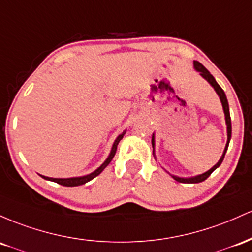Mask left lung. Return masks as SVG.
Listing matches in <instances>:
<instances>
[{
    "label": "left lung",
    "mask_w": 252,
    "mask_h": 252,
    "mask_svg": "<svg viewBox=\"0 0 252 252\" xmlns=\"http://www.w3.org/2000/svg\"><path fill=\"white\" fill-rule=\"evenodd\" d=\"M194 66L195 69L197 70V71L200 72V75L202 76L203 78H206L208 82L211 83V86L213 87L214 89H216V92L218 93V95H219L220 100H221V103H222V107H224V112H225V119H226V125H227V143H226V146H225V150H224V154H222L221 158L219 159V162H218L216 165L213 166V168L210 169L208 171H206L205 174L202 175H199V176H195V177H191V179H182V177H177V176H172L175 180L177 181V182H181V183H199V182H202V181H205L207 179L208 176L213 172L218 166L221 164L222 160H224V157H225V154L226 151H227V148H228V143H230V139H231V132H232V127H231V117H230V109H228V102H227V98H226V95L224 93V90L221 89V87L219 86V84L217 83V81L214 80L213 76L211 75L210 71H208L207 69H206L205 66L201 63H199V62L195 61L194 62ZM154 144H155V140H154V135H152V148H154Z\"/></svg>",
    "instance_id": "obj_1"
}]
</instances>
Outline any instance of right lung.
Returning <instances> with one entry per match:
<instances>
[{"mask_svg":"<svg viewBox=\"0 0 252 252\" xmlns=\"http://www.w3.org/2000/svg\"><path fill=\"white\" fill-rule=\"evenodd\" d=\"M125 133H126V132L124 131L123 133L119 135V137L117 138V140H115L114 144H113L111 155H109V157L107 158L106 162H104L102 165H101L100 168L97 169V170H95L94 172H92V174L87 175V176H82V177H72V179H52V177H45V176H41V177H44L45 180H49V181H52V182L58 183V185L65 186V187H76V186H81V185H84V183L89 182L90 180H93V179H94V177L97 176V175H100L101 172H102L103 169L106 168V166L108 165L109 163H111V160L113 159V157H114L115 152H117V148H118L119 141L123 139L124 134H125Z\"/></svg>","mask_w":252,"mask_h":252,"instance_id":"add662e5","label":"right lung"}]
</instances>
